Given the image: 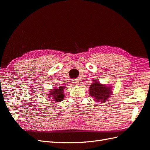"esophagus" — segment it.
Returning a JSON list of instances; mask_svg holds the SVG:
<instances>
[{
    "instance_id": "1",
    "label": "esophagus",
    "mask_w": 150,
    "mask_h": 150,
    "mask_svg": "<svg viewBox=\"0 0 150 150\" xmlns=\"http://www.w3.org/2000/svg\"><path fill=\"white\" fill-rule=\"evenodd\" d=\"M72 81V83H74V84H78L79 83V81H78L77 79H74Z\"/></svg>"
}]
</instances>
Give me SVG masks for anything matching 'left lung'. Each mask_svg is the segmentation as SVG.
<instances>
[{
	"label": "left lung",
	"mask_w": 150,
	"mask_h": 150,
	"mask_svg": "<svg viewBox=\"0 0 150 150\" xmlns=\"http://www.w3.org/2000/svg\"><path fill=\"white\" fill-rule=\"evenodd\" d=\"M89 92L96 102H104L112 95V86L100 84L97 80H92Z\"/></svg>",
	"instance_id": "1"
}]
</instances>
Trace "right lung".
<instances>
[{
	"label": "right lung",
	"mask_w": 150,
	"mask_h": 150,
	"mask_svg": "<svg viewBox=\"0 0 150 150\" xmlns=\"http://www.w3.org/2000/svg\"><path fill=\"white\" fill-rule=\"evenodd\" d=\"M64 88V86H59L57 88H54L50 91V94H49V98H52L53 101L57 102H61L64 97V92H63Z\"/></svg>",
	"instance_id": "obj_1"
}]
</instances>
